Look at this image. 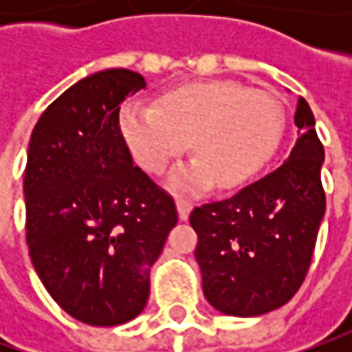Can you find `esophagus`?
Wrapping results in <instances>:
<instances>
[{"mask_svg":"<svg viewBox=\"0 0 352 352\" xmlns=\"http://www.w3.org/2000/svg\"><path fill=\"white\" fill-rule=\"evenodd\" d=\"M176 208H178V215H180V219L186 221L188 217H190V211H192V201H188V199H184V197H178L176 199Z\"/></svg>","mask_w":352,"mask_h":352,"instance_id":"34e87169","label":"esophagus"}]
</instances>
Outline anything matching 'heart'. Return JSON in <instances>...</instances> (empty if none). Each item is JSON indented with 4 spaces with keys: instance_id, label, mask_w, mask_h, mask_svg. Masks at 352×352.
<instances>
[{
    "instance_id": "heart-1",
    "label": "heart",
    "mask_w": 352,
    "mask_h": 352,
    "mask_svg": "<svg viewBox=\"0 0 352 352\" xmlns=\"http://www.w3.org/2000/svg\"><path fill=\"white\" fill-rule=\"evenodd\" d=\"M119 131L133 158L148 172H162L192 141L196 160L172 182L197 190L213 180L236 188L258 174L276 153L284 133V107L276 96L231 82L186 84L158 96L153 105L125 103Z\"/></svg>"
}]
</instances>
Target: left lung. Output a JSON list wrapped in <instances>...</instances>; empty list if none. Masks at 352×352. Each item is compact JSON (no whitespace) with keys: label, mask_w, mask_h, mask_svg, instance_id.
Listing matches in <instances>:
<instances>
[{"label":"left lung","mask_w":352,"mask_h":352,"mask_svg":"<svg viewBox=\"0 0 352 352\" xmlns=\"http://www.w3.org/2000/svg\"><path fill=\"white\" fill-rule=\"evenodd\" d=\"M300 139L290 158L229 199L190 213L204 294L227 316H263L290 302L309 270L325 213L323 144L304 98L298 100Z\"/></svg>","instance_id":"obj_1"}]
</instances>
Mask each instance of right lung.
Here are the masks:
<instances>
[{
    "instance_id": "obj_1",
    "label": "right lung",
    "mask_w": 352,
    "mask_h": 352,
    "mask_svg": "<svg viewBox=\"0 0 352 352\" xmlns=\"http://www.w3.org/2000/svg\"><path fill=\"white\" fill-rule=\"evenodd\" d=\"M142 88L125 68L88 76L48 105L29 141V256L52 300L96 327L144 309L151 266L178 221L172 196L133 166L119 131V103Z\"/></svg>"
}]
</instances>
